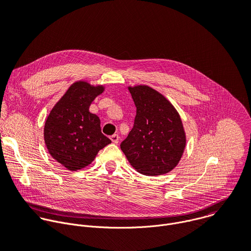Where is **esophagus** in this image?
<instances>
[{
	"mask_svg": "<svg viewBox=\"0 0 251 251\" xmlns=\"http://www.w3.org/2000/svg\"><path fill=\"white\" fill-rule=\"evenodd\" d=\"M110 139H111V141L114 143V144H118V142H119V136H118L117 134L112 135Z\"/></svg>",
	"mask_w": 251,
	"mask_h": 251,
	"instance_id": "1",
	"label": "esophagus"
}]
</instances>
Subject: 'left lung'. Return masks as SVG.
<instances>
[{
    "label": "left lung",
    "instance_id": "8db88e82",
    "mask_svg": "<svg viewBox=\"0 0 251 251\" xmlns=\"http://www.w3.org/2000/svg\"><path fill=\"white\" fill-rule=\"evenodd\" d=\"M136 106L134 126L121 143V150L140 174L160 176L180 162L186 133L173 104L148 85L128 87Z\"/></svg>",
    "mask_w": 251,
    "mask_h": 251
}]
</instances>
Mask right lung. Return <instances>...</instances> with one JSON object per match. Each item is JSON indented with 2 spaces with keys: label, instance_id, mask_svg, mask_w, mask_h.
I'll list each match as a JSON object with an SVG mask.
<instances>
[{
  "label": "right lung",
  "instance_id": "1",
  "mask_svg": "<svg viewBox=\"0 0 251 251\" xmlns=\"http://www.w3.org/2000/svg\"><path fill=\"white\" fill-rule=\"evenodd\" d=\"M103 91V85L84 80L73 83L46 120L44 138L49 153L67 170L87 167L111 143L101 132L99 117L89 112L90 104Z\"/></svg>",
  "mask_w": 251,
  "mask_h": 251
}]
</instances>
